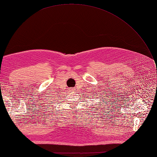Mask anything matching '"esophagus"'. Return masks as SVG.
Segmentation results:
<instances>
[{
    "instance_id": "1",
    "label": "esophagus",
    "mask_w": 157,
    "mask_h": 157,
    "mask_svg": "<svg viewBox=\"0 0 157 157\" xmlns=\"http://www.w3.org/2000/svg\"><path fill=\"white\" fill-rule=\"evenodd\" d=\"M75 90V88H70L69 91L70 92H73Z\"/></svg>"
}]
</instances>
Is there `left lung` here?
<instances>
[{
    "label": "left lung",
    "mask_w": 157,
    "mask_h": 157,
    "mask_svg": "<svg viewBox=\"0 0 157 157\" xmlns=\"http://www.w3.org/2000/svg\"><path fill=\"white\" fill-rule=\"evenodd\" d=\"M104 92H105V91H104ZM98 94H99V93H98ZM101 94H102V93H101ZM106 95H107L106 99H105L106 96L105 94H102V95H101V99H102V100H101V101H104V102H105L104 103H105V104H106V105H107V106H108V104H109V103H108V102H106V101H108V100H109V99H107V98H109V96H108V95H107V94ZM100 95H101V94H100ZM107 96L108 97V98L107 97ZM99 98H100V97H99ZM102 103H103V102H102ZM100 104H101V103H100ZM101 105H102V104H101ZM102 105H103V104H102ZM101 106H102V105H101ZM102 107H103V106H102ZM103 109H105V108H103Z\"/></svg>",
    "instance_id": "1"
}]
</instances>
